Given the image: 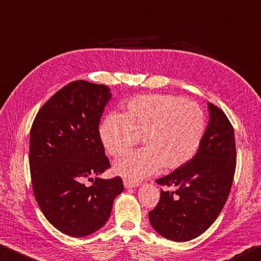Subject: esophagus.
Listing matches in <instances>:
<instances>
[{
	"instance_id": "esophagus-1",
	"label": "esophagus",
	"mask_w": 261,
	"mask_h": 261,
	"mask_svg": "<svg viewBox=\"0 0 261 261\" xmlns=\"http://www.w3.org/2000/svg\"><path fill=\"white\" fill-rule=\"evenodd\" d=\"M139 182H134V181H130V180H127L125 179L123 180V186H125L126 189H129V188H135V187H139Z\"/></svg>"
}]
</instances>
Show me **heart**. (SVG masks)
<instances>
[{
  "label": "heart",
  "instance_id": "obj_1",
  "mask_svg": "<svg viewBox=\"0 0 261 261\" xmlns=\"http://www.w3.org/2000/svg\"><path fill=\"white\" fill-rule=\"evenodd\" d=\"M206 120L202 108L179 96L142 95L128 100L121 114L110 113L98 133L110 156L119 157L143 140L145 147L113 165L119 175L141 180L164 167L174 171L188 164L203 142Z\"/></svg>",
  "mask_w": 261,
  "mask_h": 261
}]
</instances>
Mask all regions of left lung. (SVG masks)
<instances>
[{"label": "left lung", "mask_w": 261, "mask_h": 261, "mask_svg": "<svg viewBox=\"0 0 261 261\" xmlns=\"http://www.w3.org/2000/svg\"><path fill=\"white\" fill-rule=\"evenodd\" d=\"M208 123L196 156L185 166L157 180L175 187L161 190L149 220L159 235L174 242L194 240L207 230L226 204L234 180V128L221 109L207 103Z\"/></svg>", "instance_id": "1"}]
</instances>
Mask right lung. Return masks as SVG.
<instances>
[{"label":"right lung","instance_id":"obj_1","mask_svg":"<svg viewBox=\"0 0 261 261\" xmlns=\"http://www.w3.org/2000/svg\"><path fill=\"white\" fill-rule=\"evenodd\" d=\"M110 88L73 81L49 98L30 133L32 187L41 211L63 234L84 237L107 223L113 200L123 191L120 176L95 177L110 168L98 126L111 99Z\"/></svg>","mask_w":261,"mask_h":261}]
</instances>
